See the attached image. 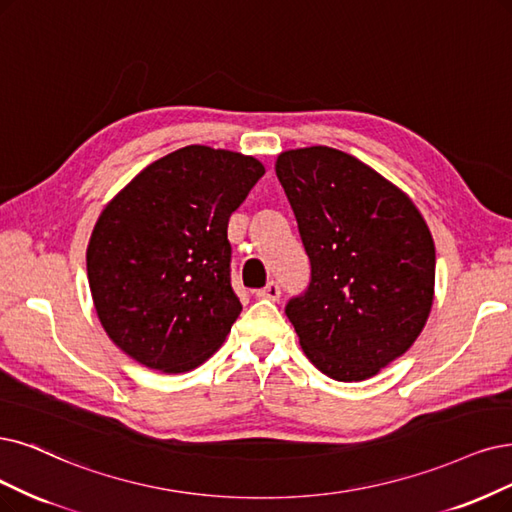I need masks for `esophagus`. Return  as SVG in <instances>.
Segmentation results:
<instances>
[{"label": "esophagus", "instance_id": "obj_1", "mask_svg": "<svg viewBox=\"0 0 512 512\" xmlns=\"http://www.w3.org/2000/svg\"><path fill=\"white\" fill-rule=\"evenodd\" d=\"M255 295H257L259 299H272V301H278V297H280V287H278V282H268V285L263 287V289H259Z\"/></svg>", "mask_w": 512, "mask_h": 512}]
</instances>
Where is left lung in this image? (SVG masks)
Returning <instances> with one entry per match:
<instances>
[{"mask_svg": "<svg viewBox=\"0 0 512 512\" xmlns=\"http://www.w3.org/2000/svg\"><path fill=\"white\" fill-rule=\"evenodd\" d=\"M312 263L287 316L310 363L363 382L420 337L434 301V240L418 206L358 158L327 145L276 158Z\"/></svg>", "mask_w": 512, "mask_h": 512, "instance_id": "8db88e82", "label": "left lung"}]
</instances>
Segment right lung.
Wrapping results in <instances>:
<instances>
[{
    "instance_id": "add662e5",
    "label": "right lung",
    "mask_w": 512,
    "mask_h": 512,
    "mask_svg": "<svg viewBox=\"0 0 512 512\" xmlns=\"http://www.w3.org/2000/svg\"><path fill=\"white\" fill-rule=\"evenodd\" d=\"M266 173L257 158L187 145L145 166L101 211L86 270L101 327L160 373L211 358L242 312L227 223Z\"/></svg>"
}]
</instances>
